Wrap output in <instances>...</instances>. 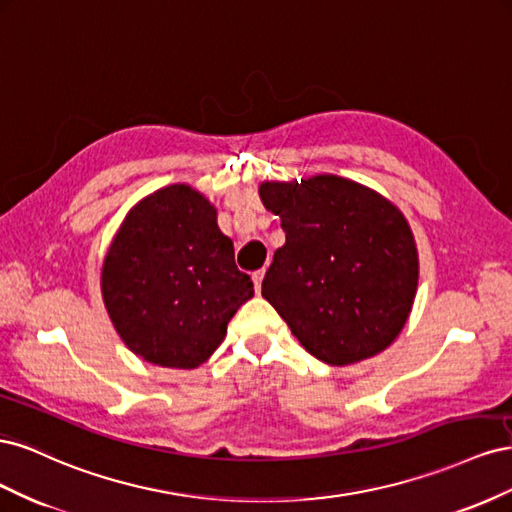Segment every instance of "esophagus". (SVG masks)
<instances>
[{"label":"esophagus","instance_id":"34e87169","mask_svg":"<svg viewBox=\"0 0 512 512\" xmlns=\"http://www.w3.org/2000/svg\"><path fill=\"white\" fill-rule=\"evenodd\" d=\"M252 280H254V288H256V292H260L262 280H265V269H260V271H254V275H252Z\"/></svg>","mask_w":512,"mask_h":512}]
</instances>
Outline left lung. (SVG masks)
Listing matches in <instances>:
<instances>
[{
	"mask_svg": "<svg viewBox=\"0 0 512 512\" xmlns=\"http://www.w3.org/2000/svg\"><path fill=\"white\" fill-rule=\"evenodd\" d=\"M260 198L286 232L262 297L301 346L329 365H350L391 346L418 284L416 245L401 211L335 175L262 183Z\"/></svg>",
	"mask_w": 512,
	"mask_h": 512,
	"instance_id": "left-lung-1",
	"label": "left lung"
}]
</instances>
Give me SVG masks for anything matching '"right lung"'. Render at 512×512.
<instances>
[{
    "label": "right lung",
    "instance_id": "add662e5",
    "mask_svg": "<svg viewBox=\"0 0 512 512\" xmlns=\"http://www.w3.org/2000/svg\"><path fill=\"white\" fill-rule=\"evenodd\" d=\"M102 294L119 337L162 367L194 369L222 344L237 309L254 297L209 200L168 185L138 203L106 254Z\"/></svg>",
    "mask_w": 512,
    "mask_h": 512
}]
</instances>
